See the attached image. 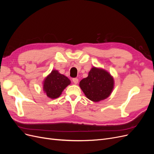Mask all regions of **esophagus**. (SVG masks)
Returning <instances> with one entry per match:
<instances>
[{
  "label": "esophagus",
  "instance_id": "1",
  "mask_svg": "<svg viewBox=\"0 0 154 154\" xmlns=\"http://www.w3.org/2000/svg\"><path fill=\"white\" fill-rule=\"evenodd\" d=\"M72 82H74V83L77 84V83H78V79L77 78H72Z\"/></svg>",
  "mask_w": 154,
  "mask_h": 154
}]
</instances>
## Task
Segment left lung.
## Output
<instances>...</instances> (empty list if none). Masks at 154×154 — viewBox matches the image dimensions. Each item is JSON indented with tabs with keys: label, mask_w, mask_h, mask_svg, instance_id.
<instances>
[{
	"label": "left lung",
	"mask_w": 154,
	"mask_h": 154,
	"mask_svg": "<svg viewBox=\"0 0 154 154\" xmlns=\"http://www.w3.org/2000/svg\"><path fill=\"white\" fill-rule=\"evenodd\" d=\"M80 87L88 99L97 102L110 96L114 88V80L105 70L92 67L88 76L80 81Z\"/></svg>",
	"instance_id": "obj_1"
}]
</instances>
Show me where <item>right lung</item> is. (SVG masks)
<instances>
[{
    "label": "right lung",
    "instance_id": "right-lung-1",
    "mask_svg": "<svg viewBox=\"0 0 154 154\" xmlns=\"http://www.w3.org/2000/svg\"><path fill=\"white\" fill-rule=\"evenodd\" d=\"M70 83L71 81L67 77L53 70L45 79L44 91L50 98L55 99L61 95L64 88Z\"/></svg>",
    "mask_w": 154,
    "mask_h": 154
}]
</instances>
